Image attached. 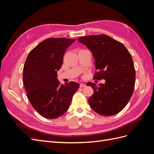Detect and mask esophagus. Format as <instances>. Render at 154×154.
<instances>
[{
  "label": "esophagus",
  "mask_w": 154,
  "mask_h": 154,
  "mask_svg": "<svg viewBox=\"0 0 154 154\" xmlns=\"http://www.w3.org/2000/svg\"><path fill=\"white\" fill-rule=\"evenodd\" d=\"M86 86V85L85 84V83H80V87H81V88H83V87H85Z\"/></svg>",
  "instance_id": "1"
}]
</instances>
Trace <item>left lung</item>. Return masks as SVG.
<instances>
[{"instance_id": "8db88e82", "label": "left lung", "mask_w": 154, "mask_h": 154, "mask_svg": "<svg viewBox=\"0 0 154 154\" xmlns=\"http://www.w3.org/2000/svg\"><path fill=\"white\" fill-rule=\"evenodd\" d=\"M79 42L91 50L97 72L94 79L105 80L104 84L88 82L94 94L88 99L96 113L110 116L119 113L127 105L134 90L136 72L132 56L125 46L106 35L82 36Z\"/></svg>"}]
</instances>
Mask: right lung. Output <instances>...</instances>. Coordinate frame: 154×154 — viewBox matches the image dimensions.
I'll return each instance as SVG.
<instances>
[{"label": "right lung", "mask_w": 154, "mask_h": 154, "mask_svg": "<svg viewBox=\"0 0 154 154\" xmlns=\"http://www.w3.org/2000/svg\"><path fill=\"white\" fill-rule=\"evenodd\" d=\"M76 39L50 38L37 45L27 56L23 82L31 104L43 117L58 118L66 112L80 85L71 82L60 84L57 71L69 46Z\"/></svg>", "instance_id": "add662e5"}]
</instances>
